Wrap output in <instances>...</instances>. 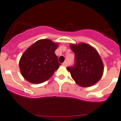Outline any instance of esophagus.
<instances>
[{
	"instance_id": "esophagus-1",
	"label": "esophagus",
	"mask_w": 121,
	"mask_h": 121,
	"mask_svg": "<svg viewBox=\"0 0 121 121\" xmlns=\"http://www.w3.org/2000/svg\"><path fill=\"white\" fill-rule=\"evenodd\" d=\"M62 65L63 66H67V62H64V63H62Z\"/></svg>"
}]
</instances>
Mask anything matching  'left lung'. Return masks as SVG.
<instances>
[{"label": "left lung", "instance_id": "left-lung-1", "mask_svg": "<svg viewBox=\"0 0 121 121\" xmlns=\"http://www.w3.org/2000/svg\"><path fill=\"white\" fill-rule=\"evenodd\" d=\"M75 53V64L68 67L73 80L81 87L94 85L101 79L104 73V64L99 54L90 45L85 43L70 44Z\"/></svg>", "mask_w": 121, "mask_h": 121}]
</instances>
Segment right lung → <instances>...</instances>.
Listing matches in <instances>:
<instances>
[{
    "label": "right lung",
    "mask_w": 121,
    "mask_h": 121,
    "mask_svg": "<svg viewBox=\"0 0 121 121\" xmlns=\"http://www.w3.org/2000/svg\"><path fill=\"white\" fill-rule=\"evenodd\" d=\"M58 45L49 39H42L29 46L19 62L21 73L24 79L34 84L49 79L60 65L54 52Z\"/></svg>",
    "instance_id": "obj_1"
}]
</instances>
